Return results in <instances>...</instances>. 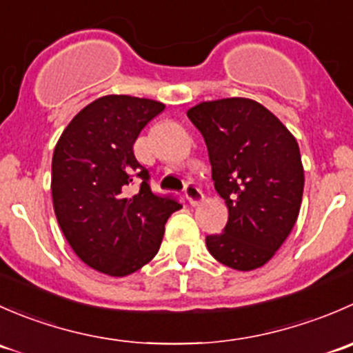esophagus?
Masks as SVG:
<instances>
[{
    "instance_id": "1",
    "label": "esophagus",
    "mask_w": 353,
    "mask_h": 353,
    "mask_svg": "<svg viewBox=\"0 0 353 353\" xmlns=\"http://www.w3.org/2000/svg\"><path fill=\"white\" fill-rule=\"evenodd\" d=\"M184 193H186V198L188 201H190L191 206H198L199 203L203 201V191L199 190L198 186H194V184H188L186 190H184Z\"/></svg>"
}]
</instances>
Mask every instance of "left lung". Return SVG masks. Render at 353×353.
I'll return each instance as SVG.
<instances>
[{
  "label": "left lung",
  "mask_w": 353,
  "mask_h": 353,
  "mask_svg": "<svg viewBox=\"0 0 353 353\" xmlns=\"http://www.w3.org/2000/svg\"><path fill=\"white\" fill-rule=\"evenodd\" d=\"M188 117L205 138L216 193L229 220L206 237L210 254L237 272L261 268L297 222L304 167L294 134L252 99L199 102Z\"/></svg>",
  "instance_id": "1"
}]
</instances>
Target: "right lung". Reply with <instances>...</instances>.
Listing matches in <instances>:
<instances>
[{
    "instance_id": "add662e5",
    "label": "right lung",
    "mask_w": 353,
    "mask_h": 353,
    "mask_svg": "<svg viewBox=\"0 0 353 353\" xmlns=\"http://www.w3.org/2000/svg\"><path fill=\"white\" fill-rule=\"evenodd\" d=\"M165 105L152 99L104 95L83 108L52 154L56 219L74 254L97 272L126 276L154 259L165 222L181 208L157 196L133 145ZM142 181L137 194L130 186Z\"/></svg>"
}]
</instances>
